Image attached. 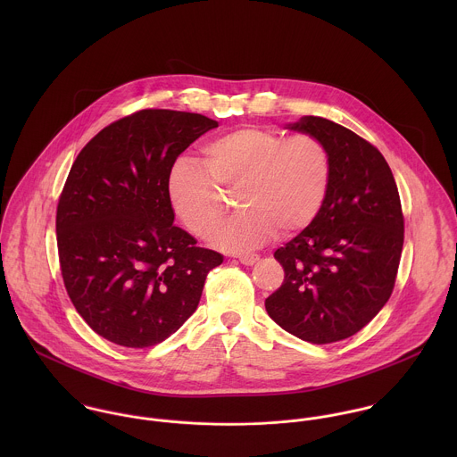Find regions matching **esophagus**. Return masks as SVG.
Here are the masks:
<instances>
[{"label":"esophagus","mask_w":457,"mask_h":457,"mask_svg":"<svg viewBox=\"0 0 457 457\" xmlns=\"http://www.w3.org/2000/svg\"><path fill=\"white\" fill-rule=\"evenodd\" d=\"M237 261L241 262V263H245V265H253V263H257V262L261 261V257L255 255V253H252V255H241V257H237Z\"/></svg>","instance_id":"34e87169"}]
</instances>
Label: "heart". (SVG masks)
Listing matches in <instances>:
<instances>
[{
    "label": "heart",
    "mask_w": 457,
    "mask_h": 457,
    "mask_svg": "<svg viewBox=\"0 0 457 457\" xmlns=\"http://www.w3.org/2000/svg\"><path fill=\"white\" fill-rule=\"evenodd\" d=\"M202 163L181 156L169 170L165 194L176 218L205 236L223 209L220 188H236L239 211L218 225L209 241L218 250L243 253L304 230L319 216L330 188L332 163L313 135L285 137L257 127L225 131L200 147Z\"/></svg>",
    "instance_id": "obj_1"
}]
</instances>
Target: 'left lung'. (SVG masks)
<instances>
[{"label": "left lung", "instance_id": "8db88e82", "mask_svg": "<svg viewBox=\"0 0 457 457\" xmlns=\"http://www.w3.org/2000/svg\"><path fill=\"white\" fill-rule=\"evenodd\" d=\"M285 129L326 145L332 178L313 223L274 252L285 279L265 310L287 332L326 345L359 332L389 301L404 239L401 200L389 163L357 133L317 116Z\"/></svg>", "mask_w": 457, "mask_h": 457}]
</instances>
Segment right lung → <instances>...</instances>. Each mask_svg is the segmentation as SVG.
<instances>
[{
	"label": "right lung",
	"instance_id": "obj_1",
	"mask_svg": "<svg viewBox=\"0 0 457 457\" xmlns=\"http://www.w3.org/2000/svg\"><path fill=\"white\" fill-rule=\"evenodd\" d=\"M218 123L144 109L96 133L75 158L56 214L66 292L96 334L129 348L167 339L196 310L223 257L174 225L165 183Z\"/></svg>",
	"mask_w": 457,
	"mask_h": 457
}]
</instances>
